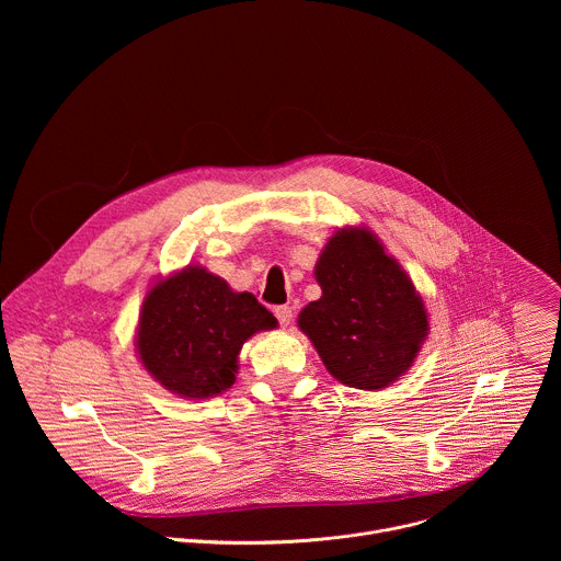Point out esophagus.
<instances>
[{
  "instance_id": "34e87169",
  "label": "esophagus",
  "mask_w": 561,
  "mask_h": 561,
  "mask_svg": "<svg viewBox=\"0 0 561 561\" xmlns=\"http://www.w3.org/2000/svg\"><path fill=\"white\" fill-rule=\"evenodd\" d=\"M275 317L279 319L282 327H288L293 322V308L290 306H277L275 308Z\"/></svg>"
}]
</instances>
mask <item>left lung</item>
I'll use <instances>...</instances> for the list:
<instances>
[{
  "label": "left lung",
  "mask_w": 561,
  "mask_h": 561,
  "mask_svg": "<svg viewBox=\"0 0 561 561\" xmlns=\"http://www.w3.org/2000/svg\"><path fill=\"white\" fill-rule=\"evenodd\" d=\"M322 299L299 312L329 373L346 386L377 390L402 377L428 335V314L413 282L377 237L337 230L317 262Z\"/></svg>",
  "instance_id": "left-lung-1"
}]
</instances>
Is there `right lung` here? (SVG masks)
<instances>
[{"label": "right lung", "mask_w": 561, "mask_h": 561, "mask_svg": "<svg viewBox=\"0 0 561 561\" xmlns=\"http://www.w3.org/2000/svg\"><path fill=\"white\" fill-rule=\"evenodd\" d=\"M277 319L251 293L199 266L171 275L146 295L137 351L144 368L171 392L206 399L234 383L237 355Z\"/></svg>", "instance_id": "add662e5"}]
</instances>
